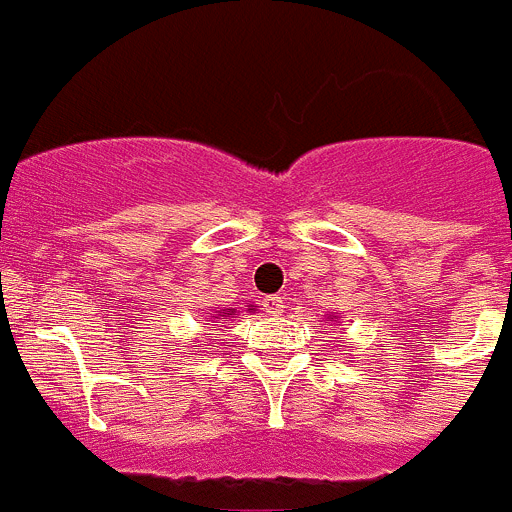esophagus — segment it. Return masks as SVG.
<instances>
[{
	"mask_svg": "<svg viewBox=\"0 0 512 512\" xmlns=\"http://www.w3.org/2000/svg\"><path fill=\"white\" fill-rule=\"evenodd\" d=\"M262 307H265V312H270V315H280L282 307H285V300H282L280 295H265L262 297Z\"/></svg>",
	"mask_w": 512,
	"mask_h": 512,
	"instance_id": "1",
	"label": "esophagus"
}]
</instances>
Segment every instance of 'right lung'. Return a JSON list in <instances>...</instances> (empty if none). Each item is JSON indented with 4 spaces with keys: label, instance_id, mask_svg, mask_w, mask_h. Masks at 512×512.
<instances>
[{
    "label": "right lung",
    "instance_id": "obj_1",
    "mask_svg": "<svg viewBox=\"0 0 512 512\" xmlns=\"http://www.w3.org/2000/svg\"><path fill=\"white\" fill-rule=\"evenodd\" d=\"M225 315H230V312H225Z\"/></svg>",
    "mask_w": 512,
    "mask_h": 512
}]
</instances>
